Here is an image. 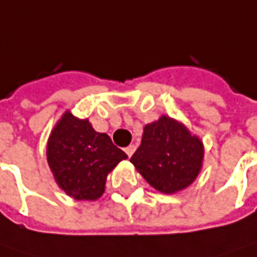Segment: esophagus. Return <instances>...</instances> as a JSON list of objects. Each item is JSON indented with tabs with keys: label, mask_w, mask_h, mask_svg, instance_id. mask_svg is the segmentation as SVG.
Instances as JSON below:
<instances>
[{
	"label": "esophagus",
	"mask_w": 257,
	"mask_h": 257,
	"mask_svg": "<svg viewBox=\"0 0 257 257\" xmlns=\"http://www.w3.org/2000/svg\"><path fill=\"white\" fill-rule=\"evenodd\" d=\"M134 152H135V145H131V146H128V148H125V153L128 155L129 158L134 155Z\"/></svg>",
	"instance_id": "34e87169"
}]
</instances>
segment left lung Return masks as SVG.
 I'll use <instances>...</instances> for the list:
<instances>
[{
	"instance_id": "1",
	"label": "left lung",
	"mask_w": 257,
	"mask_h": 257,
	"mask_svg": "<svg viewBox=\"0 0 257 257\" xmlns=\"http://www.w3.org/2000/svg\"><path fill=\"white\" fill-rule=\"evenodd\" d=\"M204 148L184 125L169 116L146 125L141 146L131 158L145 180L172 194L190 186L201 170Z\"/></svg>"
}]
</instances>
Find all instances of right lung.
Instances as JSON below:
<instances>
[{
    "mask_svg": "<svg viewBox=\"0 0 257 257\" xmlns=\"http://www.w3.org/2000/svg\"><path fill=\"white\" fill-rule=\"evenodd\" d=\"M126 155L87 119L66 112L48 142V163L57 184L76 200H97L108 173Z\"/></svg>",
    "mask_w": 257,
    "mask_h": 257,
    "instance_id": "1",
    "label": "right lung"
}]
</instances>
